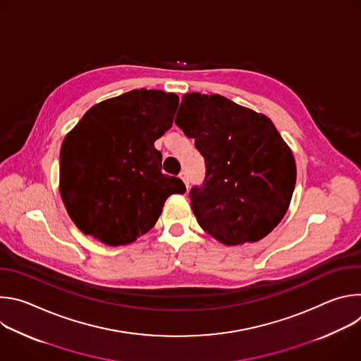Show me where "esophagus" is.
Wrapping results in <instances>:
<instances>
[{
    "label": "esophagus",
    "mask_w": 361,
    "mask_h": 361,
    "mask_svg": "<svg viewBox=\"0 0 361 361\" xmlns=\"http://www.w3.org/2000/svg\"><path fill=\"white\" fill-rule=\"evenodd\" d=\"M180 178L184 181V184H185V187L188 188V176H187V173L185 171H183L181 174H180Z\"/></svg>",
    "instance_id": "obj_1"
}]
</instances>
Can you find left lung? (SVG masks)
<instances>
[{"mask_svg": "<svg viewBox=\"0 0 361 361\" xmlns=\"http://www.w3.org/2000/svg\"><path fill=\"white\" fill-rule=\"evenodd\" d=\"M176 124L204 157L205 177L190 190L200 227L223 244L254 243L281 221L295 187V161L264 114L231 99L190 92Z\"/></svg>", "mask_w": 361, "mask_h": 361, "instance_id": "left-lung-1", "label": "left lung"}]
</instances>
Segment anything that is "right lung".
<instances>
[{
	"instance_id": "obj_1",
	"label": "right lung",
	"mask_w": 361,
	"mask_h": 361,
	"mask_svg": "<svg viewBox=\"0 0 361 361\" xmlns=\"http://www.w3.org/2000/svg\"><path fill=\"white\" fill-rule=\"evenodd\" d=\"M178 97L133 90L91 107L67 134L60 152V192L74 224L109 245L151 230L184 183L161 173L154 147L173 126Z\"/></svg>"
}]
</instances>
